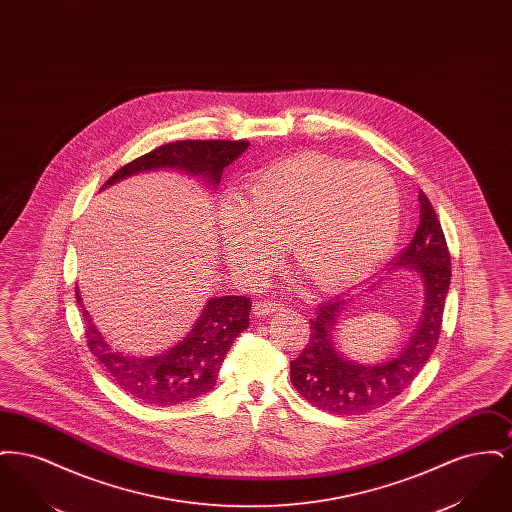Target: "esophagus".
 Returning a JSON list of instances; mask_svg holds the SVG:
<instances>
[{
  "label": "esophagus",
  "mask_w": 512,
  "mask_h": 512,
  "mask_svg": "<svg viewBox=\"0 0 512 512\" xmlns=\"http://www.w3.org/2000/svg\"><path fill=\"white\" fill-rule=\"evenodd\" d=\"M280 309H282V305L272 303V301H255L253 303V315L255 317H270L272 313H276Z\"/></svg>",
  "instance_id": "1"
}]
</instances>
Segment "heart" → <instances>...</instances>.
Segmentation results:
<instances>
[{"mask_svg": "<svg viewBox=\"0 0 512 512\" xmlns=\"http://www.w3.org/2000/svg\"><path fill=\"white\" fill-rule=\"evenodd\" d=\"M399 224L401 199L388 172L322 153L253 172L240 199H226L217 215L222 253L242 282L259 284L286 240L293 265L320 290L370 276L390 257Z\"/></svg>", "mask_w": 512, "mask_h": 512, "instance_id": "b5f03b06", "label": "heart"}]
</instances>
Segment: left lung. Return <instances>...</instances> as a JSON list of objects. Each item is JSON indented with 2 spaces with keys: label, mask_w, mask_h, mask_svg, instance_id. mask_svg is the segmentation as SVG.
Returning <instances> with one entry per match:
<instances>
[{
  "label": "left lung",
  "mask_w": 512,
  "mask_h": 512,
  "mask_svg": "<svg viewBox=\"0 0 512 512\" xmlns=\"http://www.w3.org/2000/svg\"><path fill=\"white\" fill-rule=\"evenodd\" d=\"M420 222L409 247L391 261L388 272L407 268L422 284V311L411 338L390 359L363 365L347 359L336 343L341 313L359 293L322 303L311 318V336L301 355L290 363L293 388L311 405L326 413L365 414L390 403L411 386L432 357L441 332L445 297L451 282V257L438 215L424 192L418 194ZM382 276L365 292L376 290Z\"/></svg>",
  "instance_id": "left-lung-1"
}]
</instances>
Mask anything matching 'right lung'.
<instances>
[{"mask_svg": "<svg viewBox=\"0 0 512 512\" xmlns=\"http://www.w3.org/2000/svg\"><path fill=\"white\" fill-rule=\"evenodd\" d=\"M247 147L249 142L244 140L172 142L121 167L101 190L128 176L149 171L184 172L201 178L207 188L217 190L222 171ZM76 303L82 307L88 347L113 382L134 399L161 407L192 401L215 388L220 365L238 334L249 326L251 311V301L245 295L211 297L184 340L153 357H134L124 355L107 343L90 313L84 309L78 288Z\"/></svg>", "mask_w": 512, "mask_h": 512, "instance_id": "obj_1", "label": "right lung"}]
</instances>
